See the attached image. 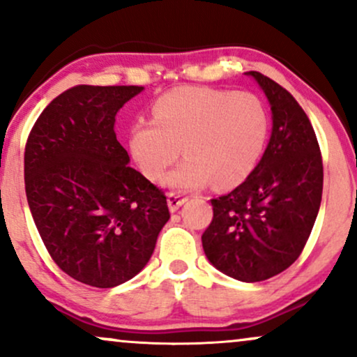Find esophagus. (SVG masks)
Listing matches in <instances>:
<instances>
[{
    "mask_svg": "<svg viewBox=\"0 0 357 357\" xmlns=\"http://www.w3.org/2000/svg\"><path fill=\"white\" fill-rule=\"evenodd\" d=\"M186 202H188V198L178 195V192H169V195H167V206H169V210L173 213L178 210V208H181Z\"/></svg>",
    "mask_w": 357,
    "mask_h": 357,
    "instance_id": "obj_1",
    "label": "esophagus"
}]
</instances>
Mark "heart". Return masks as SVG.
<instances>
[{"instance_id":"b5f03b06","label":"heart","mask_w":357,"mask_h":357,"mask_svg":"<svg viewBox=\"0 0 357 357\" xmlns=\"http://www.w3.org/2000/svg\"><path fill=\"white\" fill-rule=\"evenodd\" d=\"M268 114L248 92L183 87L155 100L153 121H139L129 134V147L149 179L178 159H186L165 178L176 191L199 190L213 183L230 188L255 167L268 136Z\"/></svg>"}]
</instances>
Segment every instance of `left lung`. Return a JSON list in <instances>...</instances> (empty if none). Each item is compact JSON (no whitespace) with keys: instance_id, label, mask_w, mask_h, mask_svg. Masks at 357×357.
<instances>
[{"instance_id":"8db88e82","label":"left lung","mask_w":357,"mask_h":357,"mask_svg":"<svg viewBox=\"0 0 357 357\" xmlns=\"http://www.w3.org/2000/svg\"><path fill=\"white\" fill-rule=\"evenodd\" d=\"M272 110L260 162L240 186L211 199L204 255L225 275L260 282L289 268L304 250L322 199V158L307 114L284 87L247 72Z\"/></svg>"}]
</instances>
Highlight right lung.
<instances>
[{
    "instance_id": "right-lung-1",
    "label": "right lung",
    "mask_w": 357,
    "mask_h": 357,
    "mask_svg": "<svg viewBox=\"0 0 357 357\" xmlns=\"http://www.w3.org/2000/svg\"><path fill=\"white\" fill-rule=\"evenodd\" d=\"M142 90H65L24 147V190L45 247L67 275L99 289L136 277L169 220L165 192L129 166L114 130L119 110Z\"/></svg>"
}]
</instances>
